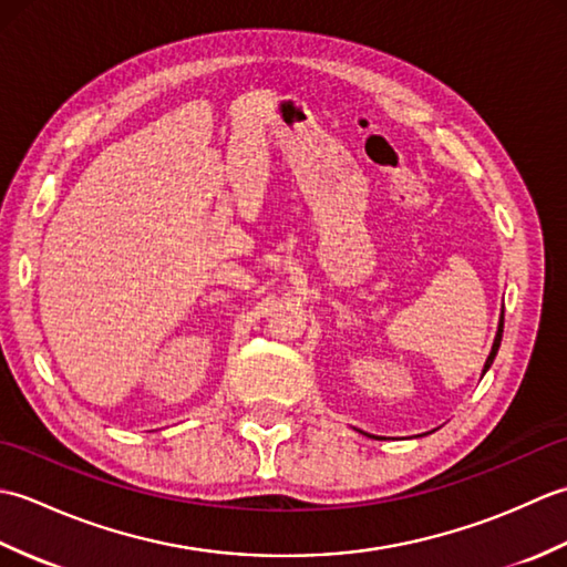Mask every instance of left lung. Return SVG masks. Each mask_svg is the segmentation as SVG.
Instances as JSON below:
<instances>
[{
    "instance_id": "8db88e82",
    "label": "left lung",
    "mask_w": 567,
    "mask_h": 567,
    "mask_svg": "<svg viewBox=\"0 0 567 567\" xmlns=\"http://www.w3.org/2000/svg\"><path fill=\"white\" fill-rule=\"evenodd\" d=\"M502 331H504V311H502V317H499V329H497L495 343H492V351H489V358H487V363H485V370H483V372H487V370H489L492 360H495V355H497V351H499V343H502Z\"/></svg>"
}]
</instances>
